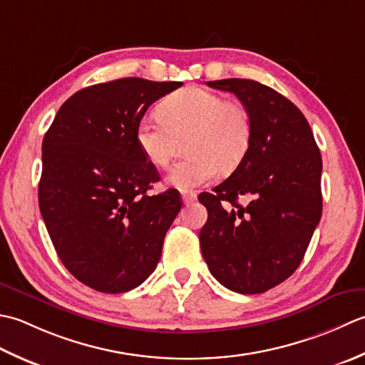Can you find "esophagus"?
<instances>
[{
  "mask_svg": "<svg viewBox=\"0 0 365 365\" xmlns=\"http://www.w3.org/2000/svg\"><path fill=\"white\" fill-rule=\"evenodd\" d=\"M181 197H182L184 205H190L197 200V193L195 192H182Z\"/></svg>",
  "mask_w": 365,
  "mask_h": 365,
  "instance_id": "34e87169",
  "label": "esophagus"
}]
</instances>
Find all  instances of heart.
Returning a JSON list of instances; mask_svg holds the SVG:
<instances>
[{"label":"heart","instance_id":"heart-1","mask_svg":"<svg viewBox=\"0 0 365 365\" xmlns=\"http://www.w3.org/2000/svg\"><path fill=\"white\" fill-rule=\"evenodd\" d=\"M159 116L137 123L135 143L143 158L165 168L173 159L178 140H184L187 158L167 176L178 189H192L214 180L219 168L233 172L252 143V118L242 103L202 86H187L167 96Z\"/></svg>","mask_w":365,"mask_h":365}]
</instances>
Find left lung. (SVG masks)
Instances as JSON below:
<instances>
[{
    "mask_svg": "<svg viewBox=\"0 0 365 365\" xmlns=\"http://www.w3.org/2000/svg\"><path fill=\"white\" fill-rule=\"evenodd\" d=\"M206 85L249 110L252 143L230 178L198 195L207 210L200 247L222 285L264 293L297 269L322 219V154L306 116L272 88L247 78Z\"/></svg>",
    "mask_w": 365,
    "mask_h": 365,
    "instance_id": "obj_1",
    "label": "left lung"
}]
</instances>
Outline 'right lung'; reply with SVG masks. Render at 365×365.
<instances>
[{"label":"right lung","mask_w":365,"mask_h":365,"mask_svg":"<svg viewBox=\"0 0 365 365\" xmlns=\"http://www.w3.org/2000/svg\"><path fill=\"white\" fill-rule=\"evenodd\" d=\"M181 85L129 77L80 89L43 137L42 219L66 269L96 292H129L159 263L182 202L173 189L148 195L159 173L140 153L135 128Z\"/></svg>","instance_id":"add662e5"}]
</instances>
